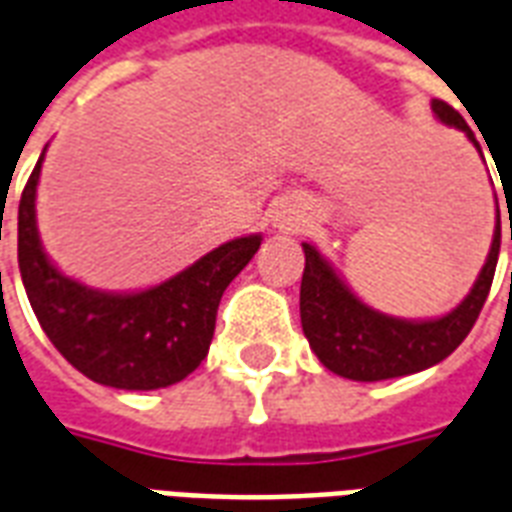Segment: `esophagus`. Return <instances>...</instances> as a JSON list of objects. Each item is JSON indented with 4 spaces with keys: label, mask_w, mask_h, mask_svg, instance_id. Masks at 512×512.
<instances>
[{
    "label": "esophagus",
    "mask_w": 512,
    "mask_h": 512,
    "mask_svg": "<svg viewBox=\"0 0 512 512\" xmlns=\"http://www.w3.org/2000/svg\"><path fill=\"white\" fill-rule=\"evenodd\" d=\"M276 225H279V228H290L292 225V217L287 212H282V214H276Z\"/></svg>",
    "instance_id": "obj_1"
}]
</instances>
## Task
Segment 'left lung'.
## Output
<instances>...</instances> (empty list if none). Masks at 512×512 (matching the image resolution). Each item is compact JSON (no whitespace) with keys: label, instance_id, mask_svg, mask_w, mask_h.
<instances>
[{"label":"left lung","instance_id":"8db88e82","mask_svg":"<svg viewBox=\"0 0 512 512\" xmlns=\"http://www.w3.org/2000/svg\"><path fill=\"white\" fill-rule=\"evenodd\" d=\"M432 112L440 123L464 131L467 139L475 144V150L481 152L475 134L451 104L435 99ZM499 236H502V228H499L497 206L494 241L470 295L454 311H448L446 317L424 319V322L386 317L376 308L365 306L343 284L341 276L333 271V265L311 244H303L306 268H303V282H300V322L319 362L327 370L351 381H384V378L411 376L446 360L473 330L475 319L489 298L494 271H497Z\"/></svg>","mask_w":512,"mask_h":512}]
</instances>
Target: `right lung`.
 <instances>
[{
  "instance_id": "add662e5",
  "label": "right lung",
  "mask_w": 512,
  "mask_h": 512,
  "mask_svg": "<svg viewBox=\"0 0 512 512\" xmlns=\"http://www.w3.org/2000/svg\"><path fill=\"white\" fill-rule=\"evenodd\" d=\"M42 158L45 152L18 204V265L50 343L83 376L115 389L147 392L190 376L209 351L222 292L263 239L228 241L150 290H91L58 271L39 244L34 198Z\"/></svg>"
}]
</instances>
